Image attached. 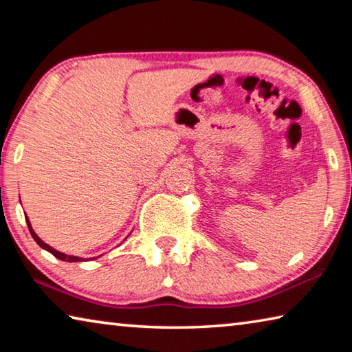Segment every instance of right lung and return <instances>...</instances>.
I'll return each mask as SVG.
<instances>
[{
  "instance_id": "add662e5",
  "label": "right lung",
  "mask_w": 352,
  "mask_h": 352,
  "mask_svg": "<svg viewBox=\"0 0 352 352\" xmlns=\"http://www.w3.org/2000/svg\"><path fill=\"white\" fill-rule=\"evenodd\" d=\"M25 217H26V223H28V228H29V231H31V234H32V237H34V241L38 243V245L43 248V250H46V252H50L51 254H54L57 259H60V261H67V262H80V261H85L83 258H79V256H69V254H65V253H60V252H57L56 248H52V247H50L47 245V243H45L43 241L40 239V237L35 234V231L32 230V225H31V222H29V217L26 216L25 214Z\"/></svg>"
}]
</instances>
